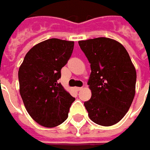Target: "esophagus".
<instances>
[{"instance_id":"34e87169","label":"esophagus","mask_w":150,"mask_h":150,"mask_svg":"<svg viewBox=\"0 0 150 150\" xmlns=\"http://www.w3.org/2000/svg\"><path fill=\"white\" fill-rule=\"evenodd\" d=\"M83 89V88H79V87H76L75 88V90H77V91H80V90Z\"/></svg>"}]
</instances>
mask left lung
<instances>
[{
	"instance_id": "left-lung-1",
	"label": "left lung",
	"mask_w": 150,
	"mask_h": 150,
	"mask_svg": "<svg viewBox=\"0 0 150 150\" xmlns=\"http://www.w3.org/2000/svg\"><path fill=\"white\" fill-rule=\"evenodd\" d=\"M78 44L91 64L88 84L92 97L84 102L88 117L101 126L118 123L135 95L136 70L127 50L118 41L98 38Z\"/></svg>"
}]
</instances>
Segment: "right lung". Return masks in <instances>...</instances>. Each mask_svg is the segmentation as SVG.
Instances as JSON below:
<instances>
[{
    "mask_svg": "<svg viewBox=\"0 0 150 150\" xmlns=\"http://www.w3.org/2000/svg\"><path fill=\"white\" fill-rule=\"evenodd\" d=\"M73 47L72 41L47 39L29 50L19 67V91L26 111L46 128L62 124L75 100L57 82Z\"/></svg>",
    "mask_w": 150,
    "mask_h": 150,
    "instance_id": "add662e5",
    "label": "right lung"
}]
</instances>
